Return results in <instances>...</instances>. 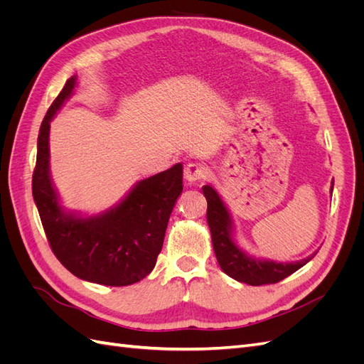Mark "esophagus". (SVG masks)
Wrapping results in <instances>:
<instances>
[{"mask_svg": "<svg viewBox=\"0 0 364 364\" xmlns=\"http://www.w3.org/2000/svg\"><path fill=\"white\" fill-rule=\"evenodd\" d=\"M208 167L203 164H199V162H191L185 167L183 170V176L185 179L188 182H199V181H203L208 178Z\"/></svg>", "mask_w": 364, "mask_h": 364, "instance_id": "obj_1", "label": "esophagus"}]
</instances>
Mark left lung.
<instances>
[{
	"instance_id": "obj_1",
	"label": "left lung",
	"mask_w": 364,
	"mask_h": 364,
	"mask_svg": "<svg viewBox=\"0 0 364 364\" xmlns=\"http://www.w3.org/2000/svg\"><path fill=\"white\" fill-rule=\"evenodd\" d=\"M203 196L208 202L206 218L209 230H211L217 261L228 277L238 282L249 285L277 284L299 270L316 255L313 253L311 257L296 262H277L246 255L232 240V222H230V215L217 191L213 186L205 185Z\"/></svg>"
}]
</instances>
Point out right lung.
Returning <instances> with one entry per match:
<instances>
[{
	"mask_svg": "<svg viewBox=\"0 0 364 364\" xmlns=\"http://www.w3.org/2000/svg\"><path fill=\"white\" fill-rule=\"evenodd\" d=\"M75 86L67 80L48 107L38 136L31 190L50 247L74 277L111 287H124L146 278L164 245L165 230L181 196L182 165L139 181L126 199L105 214L82 218L65 214L48 171L50 121Z\"/></svg>",
	"mask_w": 364,
	"mask_h": 364,
	"instance_id": "add662e5",
	"label": "right lung"
}]
</instances>
